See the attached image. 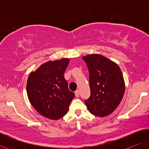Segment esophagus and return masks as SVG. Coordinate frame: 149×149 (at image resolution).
I'll use <instances>...</instances> for the list:
<instances>
[{"label":"esophagus","instance_id":"34e87169","mask_svg":"<svg viewBox=\"0 0 149 149\" xmlns=\"http://www.w3.org/2000/svg\"><path fill=\"white\" fill-rule=\"evenodd\" d=\"M75 97H79V91L78 90H76L75 91Z\"/></svg>","mask_w":149,"mask_h":149}]
</instances>
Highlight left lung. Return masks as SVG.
<instances>
[{
    "mask_svg": "<svg viewBox=\"0 0 149 149\" xmlns=\"http://www.w3.org/2000/svg\"><path fill=\"white\" fill-rule=\"evenodd\" d=\"M89 72L91 95L85 103L92 114L104 117L115 110L122 100L125 82L122 71L115 62L100 54L82 58Z\"/></svg>",
    "mask_w": 149,
    "mask_h": 149,
    "instance_id": "1",
    "label": "left lung"
}]
</instances>
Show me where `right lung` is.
I'll use <instances>...</instances> for the list:
<instances>
[{
  "instance_id": "1",
  "label": "right lung",
  "mask_w": 149,
  "mask_h": 149,
  "mask_svg": "<svg viewBox=\"0 0 149 149\" xmlns=\"http://www.w3.org/2000/svg\"><path fill=\"white\" fill-rule=\"evenodd\" d=\"M69 62V58L48 61L29 75L27 97L35 109L45 118L58 120L64 116L75 97L64 76Z\"/></svg>"
}]
</instances>
